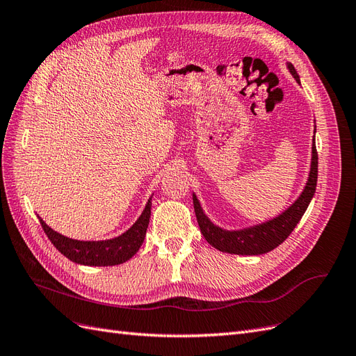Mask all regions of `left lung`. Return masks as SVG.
Segmentation results:
<instances>
[{
	"instance_id": "1",
	"label": "left lung",
	"mask_w": 356,
	"mask_h": 356,
	"mask_svg": "<svg viewBox=\"0 0 356 356\" xmlns=\"http://www.w3.org/2000/svg\"><path fill=\"white\" fill-rule=\"evenodd\" d=\"M286 68L289 70L291 75L300 83V77L293 67V63H286ZM316 132V126H315ZM316 181H318V153L315 145V135L314 141H312V160H310V170L306 181V186L303 191L300 193L297 200L286 208L282 213L277 217L268 220L261 224L251 225V227H245L239 230H225L213 224L207 215H204L200 202L193 193V204H195L196 218L199 222L200 232L203 238L212 245L215 250L229 252V254H238V255H261L268 251L275 250L276 246L281 245L288 236L296 229V225L303 217L309 203L315 195L316 190Z\"/></svg>"
}]
</instances>
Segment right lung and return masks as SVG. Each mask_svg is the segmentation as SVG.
<instances>
[{"label": "right lung", "instance_id": "1", "mask_svg": "<svg viewBox=\"0 0 356 356\" xmlns=\"http://www.w3.org/2000/svg\"><path fill=\"white\" fill-rule=\"evenodd\" d=\"M152 215V197L148 199L143 213L131 229L123 234L106 241H77L67 238L38 217L41 227L56 250L71 261L83 266H117L132 258L141 248Z\"/></svg>", "mask_w": 356, "mask_h": 356}]
</instances>
